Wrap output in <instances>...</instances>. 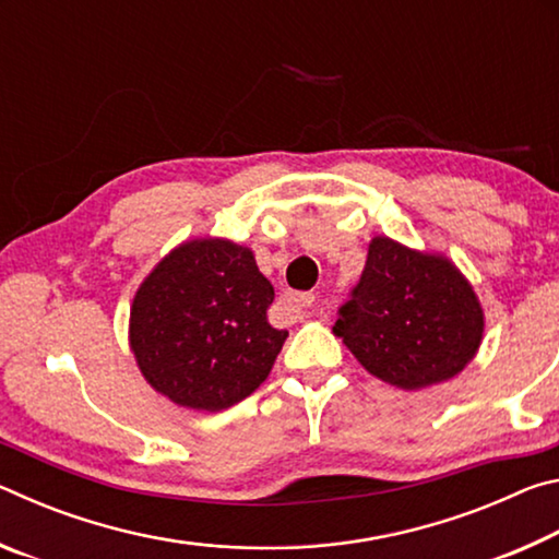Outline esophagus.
<instances>
[{
	"label": "esophagus",
	"mask_w": 559,
	"mask_h": 559,
	"mask_svg": "<svg viewBox=\"0 0 559 559\" xmlns=\"http://www.w3.org/2000/svg\"><path fill=\"white\" fill-rule=\"evenodd\" d=\"M290 302H293V308L308 310V308L316 306V296H310V293H293Z\"/></svg>",
	"instance_id": "1"
}]
</instances>
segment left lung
<instances>
[{
    "instance_id": "obj_1",
    "label": "left lung",
    "mask_w": 559,
    "mask_h": 559,
    "mask_svg": "<svg viewBox=\"0 0 559 559\" xmlns=\"http://www.w3.org/2000/svg\"><path fill=\"white\" fill-rule=\"evenodd\" d=\"M333 333L370 374L421 390L471 362L484 337V310L449 259L374 236Z\"/></svg>"
}]
</instances>
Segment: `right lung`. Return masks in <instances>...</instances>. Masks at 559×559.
<instances>
[{
    "label": "right lung",
    "mask_w": 559,
    "mask_h": 559,
    "mask_svg": "<svg viewBox=\"0 0 559 559\" xmlns=\"http://www.w3.org/2000/svg\"><path fill=\"white\" fill-rule=\"evenodd\" d=\"M273 296L246 246H177L132 300L130 347L140 372L187 409H229L266 380L288 337L266 318Z\"/></svg>",
    "instance_id": "1"
}]
</instances>
